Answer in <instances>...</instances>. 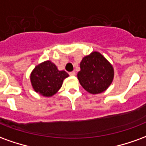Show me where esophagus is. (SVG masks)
Segmentation results:
<instances>
[{
  "label": "esophagus",
  "instance_id": "34e87169",
  "mask_svg": "<svg viewBox=\"0 0 146 146\" xmlns=\"http://www.w3.org/2000/svg\"><path fill=\"white\" fill-rule=\"evenodd\" d=\"M70 76H75L76 75V72L75 71H72V72H70Z\"/></svg>",
  "mask_w": 146,
  "mask_h": 146
}]
</instances>
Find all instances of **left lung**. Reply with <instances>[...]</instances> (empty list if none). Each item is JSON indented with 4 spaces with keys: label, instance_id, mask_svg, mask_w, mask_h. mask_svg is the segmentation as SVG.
Instances as JSON below:
<instances>
[{
    "label": "left lung",
    "instance_id": "left-lung-1",
    "mask_svg": "<svg viewBox=\"0 0 146 146\" xmlns=\"http://www.w3.org/2000/svg\"><path fill=\"white\" fill-rule=\"evenodd\" d=\"M77 79L87 92L97 95L106 91L114 77L113 65L98 52L93 51L83 58Z\"/></svg>",
    "mask_w": 146,
    "mask_h": 146
}]
</instances>
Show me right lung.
<instances>
[{
  "label": "right lung",
  "mask_w": 146,
  "mask_h": 146,
  "mask_svg": "<svg viewBox=\"0 0 146 146\" xmlns=\"http://www.w3.org/2000/svg\"><path fill=\"white\" fill-rule=\"evenodd\" d=\"M68 76L66 71L58 70L55 64L48 60L35 66L30 73V82L34 92L44 97H51L61 88Z\"/></svg>",
  "instance_id": "add662e5"
}]
</instances>
